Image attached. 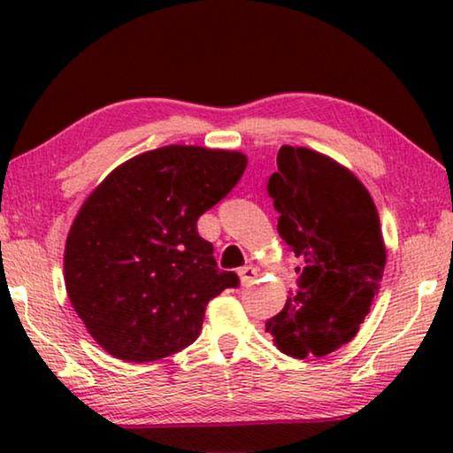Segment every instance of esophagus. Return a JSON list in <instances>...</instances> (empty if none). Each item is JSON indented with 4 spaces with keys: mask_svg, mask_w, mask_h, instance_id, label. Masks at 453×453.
I'll list each match as a JSON object with an SVG mask.
<instances>
[{
    "mask_svg": "<svg viewBox=\"0 0 453 453\" xmlns=\"http://www.w3.org/2000/svg\"><path fill=\"white\" fill-rule=\"evenodd\" d=\"M237 275H240L242 286H250V283H254V280L257 278V270L254 265H245V267H240Z\"/></svg>",
    "mask_w": 453,
    "mask_h": 453,
    "instance_id": "esophagus-1",
    "label": "esophagus"
}]
</instances>
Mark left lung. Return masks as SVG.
Masks as SVG:
<instances>
[{
	"mask_svg": "<svg viewBox=\"0 0 453 453\" xmlns=\"http://www.w3.org/2000/svg\"><path fill=\"white\" fill-rule=\"evenodd\" d=\"M267 194L278 234L302 259L300 289L265 321L286 356L332 354L359 332L386 267L380 216L348 167L310 148L281 145Z\"/></svg>",
	"mask_w": 453,
	"mask_h": 453,
	"instance_id": "8db88e82",
	"label": "left lung"
}]
</instances>
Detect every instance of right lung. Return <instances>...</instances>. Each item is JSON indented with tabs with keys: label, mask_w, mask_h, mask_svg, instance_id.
<instances>
[{
	"label": "right lung",
	"mask_w": 453,
	"mask_h": 453,
	"mask_svg": "<svg viewBox=\"0 0 453 453\" xmlns=\"http://www.w3.org/2000/svg\"><path fill=\"white\" fill-rule=\"evenodd\" d=\"M245 165L242 151L164 145L118 165L83 202L65 240V289L107 354L143 364L188 348L208 302L240 283L218 270L197 218Z\"/></svg>",
	"instance_id": "obj_1"
}]
</instances>
